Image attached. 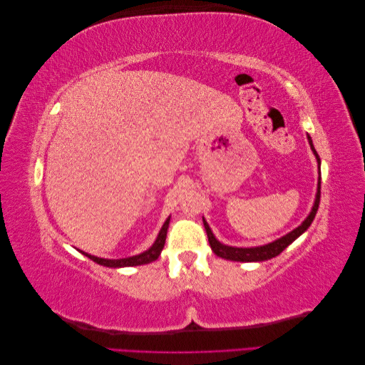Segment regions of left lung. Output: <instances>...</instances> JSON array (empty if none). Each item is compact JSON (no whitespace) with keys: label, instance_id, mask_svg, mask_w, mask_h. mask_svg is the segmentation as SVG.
Masks as SVG:
<instances>
[{"label":"left lung","instance_id":"left-lung-1","mask_svg":"<svg viewBox=\"0 0 365 365\" xmlns=\"http://www.w3.org/2000/svg\"><path fill=\"white\" fill-rule=\"evenodd\" d=\"M307 140H309V145H311V149H312L314 155L317 158V163H318V185H317V195H315V201H314L311 213L307 215V217L303 220L300 225L294 228L292 231H289L288 235L282 236L280 239L272 240V242H269V244H264V245H260V247H247V248H244V247H230V245L222 244V242H219L215 237L212 228H210V225L207 224V220L202 217V222H204V227H205V231H207L210 247H212V250H213L216 256L227 259V260H233V262H263V260H269L275 256H279V254L286 247H289L297 237H300L304 233V231L309 227H311L312 220L317 215L318 205H319V193H322V192H319V190H322V169H319V165H322V160H319L318 153H317V150L312 145V138L309 134H307Z\"/></svg>","mask_w":365,"mask_h":365}]
</instances>
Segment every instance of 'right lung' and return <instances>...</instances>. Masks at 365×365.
<instances>
[{"mask_svg": "<svg viewBox=\"0 0 365 365\" xmlns=\"http://www.w3.org/2000/svg\"><path fill=\"white\" fill-rule=\"evenodd\" d=\"M169 222H170V216L165 219V222L163 224L160 233L153 242L152 247L146 251H143L137 256H132V257H125V259H102V257H97V256H91V254H88L85 251H81L83 256H86L88 259H91L93 262L102 264V267H108V268H125V267H138V264H146L150 262H155L160 254L164 248V242H165V236H168V228H169Z\"/></svg>", "mask_w": 365, "mask_h": 365, "instance_id": "add662e5", "label": "right lung"}]
</instances>
